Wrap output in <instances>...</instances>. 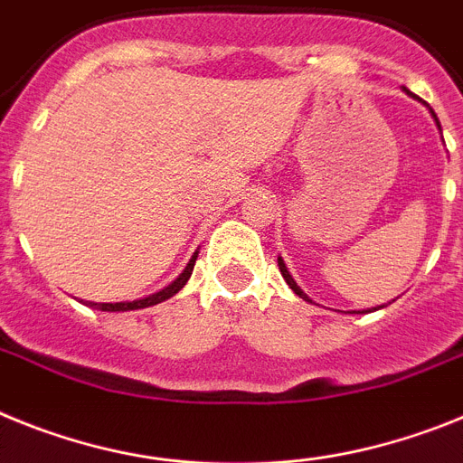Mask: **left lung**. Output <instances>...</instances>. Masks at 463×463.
<instances>
[{"instance_id":"left-lung-1","label":"left lung","mask_w":463,"mask_h":463,"mask_svg":"<svg viewBox=\"0 0 463 463\" xmlns=\"http://www.w3.org/2000/svg\"><path fill=\"white\" fill-rule=\"evenodd\" d=\"M403 90L408 92L410 98L420 99V98H417V95H412V92H410L408 88H403ZM429 111H431V109H429ZM431 116H433V120H436L438 130H440V123H438V118H436V114H433V111H431ZM277 265H279V272H281V277H284V279H287V284H288V287H291V291L296 293V296H300V298H303V300H307V303H312V300H309V296H307V293H305L303 288H300L298 284H296V279H293V277H291V272H288L287 263H284V259H281V256H277ZM380 307H384V305H380ZM380 307H377V309H380ZM365 312H371V309H365ZM352 315H361V312H356V309H354Z\"/></svg>"}]
</instances>
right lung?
Wrapping results in <instances>:
<instances>
[{"instance_id": "right-lung-1", "label": "right lung", "mask_w": 463, "mask_h": 463, "mask_svg": "<svg viewBox=\"0 0 463 463\" xmlns=\"http://www.w3.org/2000/svg\"><path fill=\"white\" fill-rule=\"evenodd\" d=\"M195 259H198V251L191 256V260L186 263V268L182 270V275L176 277L172 284H167L165 288H160V291L151 293V296H144V298H137V300H120V303H92V300H86V305L92 309H102V312H130V309H144V307H151V305L163 303V300L172 298L175 293H179L184 287H186L188 277L193 275V265H195Z\"/></svg>"}]
</instances>
